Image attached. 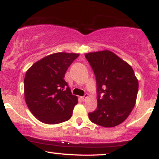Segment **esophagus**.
I'll use <instances>...</instances> for the list:
<instances>
[{"label": "esophagus", "mask_w": 159, "mask_h": 159, "mask_svg": "<svg viewBox=\"0 0 159 159\" xmlns=\"http://www.w3.org/2000/svg\"><path fill=\"white\" fill-rule=\"evenodd\" d=\"M87 97H88V94L86 93V94H84V96H81V98H82V100H83V101H85L86 98H87Z\"/></svg>", "instance_id": "34e87169"}]
</instances>
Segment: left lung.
Instances as JSON below:
<instances>
[{
	"instance_id": "8db88e82",
	"label": "left lung",
	"mask_w": 159,
	"mask_h": 159,
	"mask_svg": "<svg viewBox=\"0 0 159 159\" xmlns=\"http://www.w3.org/2000/svg\"><path fill=\"white\" fill-rule=\"evenodd\" d=\"M96 81L98 105L89 118L103 127L120 125L136 102L138 81L130 65L110 51L85 54Z\"/></svg>"
}]
</instances>
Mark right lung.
<instances>
[{"label": "right lung", "instance_id": "obj_1", "mask_svg": "<svg viewBox=\"0 0 159 159\" xmlns=\"http://www.w3.org/2000/svg\"><path fill=\"white\" fill-rule=\"evenodd\" d=\"M78 54L59 52L32 65L25 75V102L42 123L57 124L71 118L78 97L71 93L64 76Z\"/></svg>", "mask_w": 159, "mask_h": 159}]
</instances>
